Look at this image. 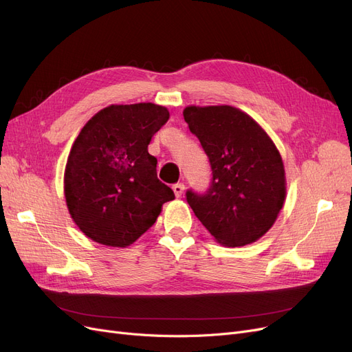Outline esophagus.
<instances>
[{"instance_id":"1","label":"esophagus","mask_w":352,"mask_h":352,"mask_svg":"<svg viewBox=\"0 0 352 352\" xmlns=\"http://www.w3.org/2000/svg\"><path fill=\"white\" fill-rule=\"evenodd\" d=\"M173 192L176 197H180L183 192H185V185H183V183H176V185H173Z\"/></svg>"}]
</instances>
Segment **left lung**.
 Returning a JSON list of instances; mask_svg holds the SVG:
<instances>
[{
  "mask_svg": "<svg viewBox=\"0 0 352 352\" xmlns=\"http://www.w3.org/2000/svg\"><path fill=\"white\" fill-rule=\"evenodd\" d=\"M183 117L209 157L206 193L186 192L197 219L225 246L256 242L285 202L283 162L266 131L232 106H189Z\"/></svg>",
  "mask_w": 352,
  "mask_h": 352,
  "instance_id": "obj_1",
  "label": "left lung"
}]
</instances>
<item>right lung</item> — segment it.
Here are the masks:
<instances>
[{
  "label": "right lung",
  "mask_w": 352,
  "mask_h": 352,
  "mask_svg": "<svg viewBox=\"0 0 352 352\" xmlns=\"http://www.w3.org/2000/svg\"><path fill=\"white\" fill-rule=\"evenodd\" d=\"M169 120L153 103L111 104L78 133L64 172L65 204L91 241L126 248L152 226L173 190L157 179L147 146Z\"/></svg>",
  "instance_id": "obj_1"
}]
</instances>
